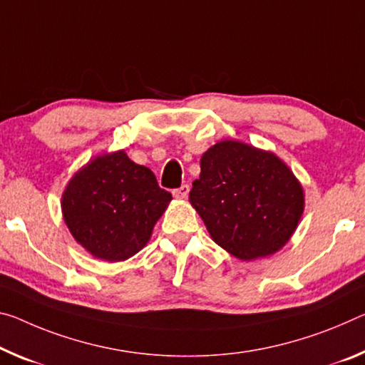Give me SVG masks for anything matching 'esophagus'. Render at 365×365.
Returning <instances> with one entry per match:
<instances>
[{"label":"esophagus","mask_w":365,"mask_h":365,"mask_svg":"<svg viewBox=\"0 0 365 365\" xmlns=\"http://www.w3.org/2000/svg\"><path fill=\"white\" fill-rule=\"evenodd\" d=\"M188 193H190V187L188 185H182L180 188H177V190H173V196H175L177 200H185L188 196Z\"/></svg>","instance_id":"esophagus-1"}]
</instances>
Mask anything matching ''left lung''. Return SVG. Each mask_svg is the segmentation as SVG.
<instances>
[{"label":"left lung","instance_id":"8db88e82","mask_svg":"<svg viewBox=\"0 0 365 365\" xmlns=\"http://www.w3.org/2000/svg\"><path fill=\"white\" fill-rule=\"evenodd\" d=\"M190 203L230 255H274L296 232L305 207L302 183L274 153L224 140L201 155Z\"/></svg>","mask_w":365,"mask_h":365}]
</instances>
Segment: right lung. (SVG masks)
Returning a JSON list of instances; mask_svg holds the SVG:
<instances>
[{"label":"right lung","instance_id":"obj_1","mask_svg":"<svg viewBox=\"0 0 365 365\" xmlns=\"http://www.w3.org/2000/svg\"><path fill=\"white\" fill-rule=\"evenodd\" d=\"M172 195L151 169L123 149L91 159L61 195L63 221L73 239L97 259L115 263L136 255L151 239Z\"/></svg>","mask_w":365,"mask_h":365}]
</instances>
